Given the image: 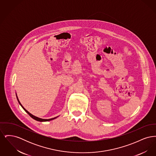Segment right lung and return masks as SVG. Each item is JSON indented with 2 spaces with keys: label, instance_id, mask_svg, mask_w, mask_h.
I'll return each instance as SVG.
<instances>
[{
  "label": "right lung",
  "instance_id": "obj_1",
  "mask_svg": "<svg viewBox=\"0 0 156 156\" xmlns=\"http://www.w3.org/2000/svg\"><path fill=\"white\" fill-rule=\"evenodd\" d=\"M17 101H18V102H19V104L22 106V107L23 108V109L29 115V116H30L31 118H32L33 119H34V120H37V121H39V122H47V121H50V120H53V119H55L56 118H51V119H41V118H37L36 116H34V115H31V113H30L29 112L27 111V110H26V109H24V108H23V106L22 105V104H20V101H19V99H18V98L17 97Z\"/></svg>",
  "mask_w": 156,
  "mask_h": 156
}]
</instances>
